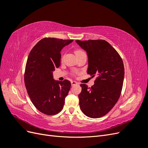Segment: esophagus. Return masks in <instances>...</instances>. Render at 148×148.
I'll use <instances>...</instances> for the list:
<instances>
[{"mask_svg": "<svg viewBox=\"0 0 148 148\" xmlns=\"http://www.w3.org/2000/svg\"><path fill=\"white\" fill-rule=\"evenodd\" d=\"M71 86H74V85L77 84L78 83L75 82V81H71Z\"/></svg>", "mask_w": 148, "mask_h": 148, "instance_id": "obj_1", "label": "esophagus"}]
</instances>
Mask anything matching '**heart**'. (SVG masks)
<instances>
[{
    "label": "heart",
    "instance_id": "heart-1",
    "mask_svg": "<svg viewBox=\"0 0 148 148\" xmlns=\"http://www.w3.org/2000/svg\"><path fill=\"white\" fill-rule=\"evenodd\" d=\"M82 52H84L82 51V50H76L75 52L76 56H77V55L79 54V53H82Z\"/></svg>",
    "mask_w": 148,
    "mask_h": 148
}]
</instances>
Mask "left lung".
Returning a JSON list of instances; mask_svg holds the SVG:
<instances>
[{"label":"left lung","instance_id":"left-lung-1","mask_svg":"<svg viewBox=\"0 0 148 148\" xmlns=\"http://www.w3.org/2000/svg\"><path fill=\"white\" fill-rule=\"evenodd\" d=\"M76 42L86 51L88 74L97 77L91 88L85 84H80L79 107L88 117H103L113 108L120 96L125 74L123 60L105 40H77Z\"/></svg>","mask_w":148,"mask_h":148}]
</instances>
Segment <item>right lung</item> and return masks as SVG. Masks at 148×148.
<instances>
[{
  "label": "right lung",
  "instance_id": "1",
  "mask_svg": "<svg viewBox=\"0 0 148 148\" xmlns=\"http://www.w3.org/2000/svg\"><path fill=\"white\" fill-rule=\"evenodd\" d=\"M73 40L44 38L31 49L26 62L25 84L31 102L39 111L56 115L63 109L71 83L56 81L52 71L60 65V51Z\"/></svg>",
  "mask_w": 148,
  "mask_h": 148
}]
</instances>
